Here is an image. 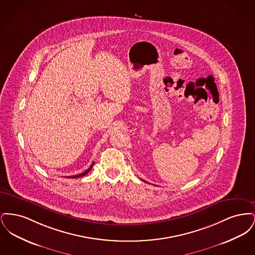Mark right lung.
Returning a JSON list of instances; mask_svg holds the SVG:
<instances>
[{"mask_svg": "<svg viewBox=\"0 0 255 255\" xmlns=\"http://www.w3.org/2000/svg\"><path fill=\"white\" fill-rule=\"evenodd\" d=\"M94 163L95 162H93V164L88 168V169L86 170L85 172H83V173H81V174H79V175H75V176H70V177H68V178H80V177H83V176H85L86 174H88L90 171H91V169H92V167L94 166Z\"/></svg>", "mask_w": 255, "mask_h": 255, "instance_id": "obj_1", "label": "right lung"}]
</instances>
